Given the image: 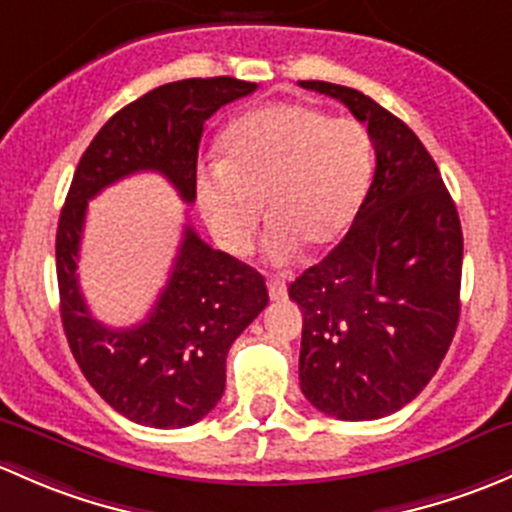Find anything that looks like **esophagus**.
<instances>
[{
	"label": "esophagus",
	"mask_w": 512,
	"mask_h": 512,
	"mask_svg": "<svg viewBox=\"0 0 512 512\" xmlns=\"http://www.w3.org/2000/svg\"><path fill=\"white\" fill-rule=\"evenodd\" d=\"M268 295L271 300H286L288 286L281 276H268Z\"/></svg>",
	"instance_id": "esophagus-1"
}]
</instances>
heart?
<instances>
[{"label": "heart", "instance_id": "heart-1", "mask_svg": "<svg viewBox=\"0 0 512 512\" xmlns=\"http://www.w3.org/2000/svg\"><path fill=\"white\" fill-rule=\"evenodd\" d=\"M372 175V142L352 118L308 103L261 105L224 130L219 167L197 182V204L221 249L246 254L263 205V251L283 263L333 246L355 221Z\"/></svg>", "mask_w": 512, "mask_h": 512}]
</instances>
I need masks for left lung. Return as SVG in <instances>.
Segmentation results:
<instances>
[{"label": "left lung", "mask_w": 512, "mask_h": 512, "mask_svg": "<svg viewBox=\"0 0 512 512\" xmlns=\"http://www.w3.org/2000/svg\"><path fill=\"white\" fill-rule=\"evenodd\" d=\"M300 86L345 103L377 155L345 239L288 288L303 310L300 389L335 419H382L429 384L456 333L461 221L407 123L355 88Z\"/></svg>", "instance_id": "1"}]
</instances>
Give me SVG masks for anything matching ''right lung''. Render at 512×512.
Listing matches in <instances>:
<instances>
[{"label":"right lung","instance_id":"obj_1","mask_svg":"<svg viewBox=\"0 0 512 512\" xmlns=\"http://www.w3.org/2000/svg\"><path fill=\"white\" fill-rule=\"evenodd\" d=\"M254 91L256 83L231 76L165 83L118 110L73 175L56 231L63 333L91 387L135 424L182 429L217 407L229 347L268 305L266 281L239 258L204 244L187 224L147 318L133 328H108L93 318L78 286L88 199L135 172H160L192 204L204 123L221 105Z\"/></svg>","mask_w":512,"mask_h":512}]
</instances>
